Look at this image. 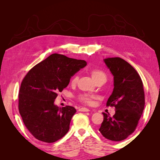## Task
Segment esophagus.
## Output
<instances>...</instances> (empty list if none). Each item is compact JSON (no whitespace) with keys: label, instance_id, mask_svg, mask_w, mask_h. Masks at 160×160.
I'll return each instance as SVG.
<instances>
[{"label":"esophagus","instance_id":"esophagus-1","mask_svg":"<svg viewBox=\"0 0 160 160\" xmlns=\"http://www.w3.org/2000/svg\"><path fill=\"white\" fill-rule=\"evenodd\" d=\"M79 111H83V112H88V111H89L90 110L88 108H80L79 109Z\"/></svg>","mask_w":160,"mask_h":160}]
</instances>
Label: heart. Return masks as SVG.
I'll return each instance as SVG.
<instances>
[{
  "instance_id": "obj_1",
  "label": "heart",
  "mask_w": 160,
  "mask_h": 160,
  "mask_svg": "<svg viewBox=\"0 0 160 160\" xmlns=\"http://www.w3.org/2000/svg\"><path fill=\"white\" fill-rule=\"evenodd\" d=\"M90 74L92 77V79L95 82L98 81H103L105 82L106 79H107V77L105 74V72L99 70V69H93L90 71ZM77 81H78V76L75 75L71 80V85H75L77 83ZM80 99L81 101H84L85 103H91V98L88 95H82L81 96Z\"/></svg>"
}]
</instances>
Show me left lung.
I'll return each mask as SVG.
<instances>
[{
  "instance_id": "left-lung-1",
  "label": "left lung",
  "mask_w": 160,
  "mask_h": 160,
  "mask_svg": "<svg viewBox=\"0 0 160 160\" xmlns=\"http://www.w3.org/2000/svg\"><path fill=\"white\" fill-rule=\"evenodd\" d=\"M103 61L113 76L114 86L106 105L114 106L115 113L110 117L103 113L104 118L99 131L105 138L119 142L134 132L143 113V83L136 70L122 58L109 57Z\"/></svg>"
}]
</instances>
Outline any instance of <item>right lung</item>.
I'll use <instances>...</instances> for the list:
<instances>
[{
  "instance_id": "right-lung-1",
  "label": "right lung",
  "mask_w": 160,
  "mask_h": 160,
  "mask_svg": "<svg viewBox=\"0 0 160 160\" xmlns=\"http://www.w3.org/2000/svg\"><path fill=\"white\" fill-rule=\"evenodd\" d=\"M87 65L84 60L55 53L28 72L18 94V109L26 128L36 139L52 143L68 132L76 109L55 104L57 93Z\"/></svg>"
}]
</instances>
